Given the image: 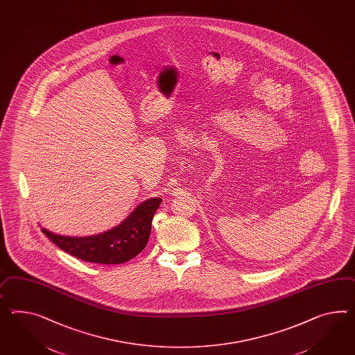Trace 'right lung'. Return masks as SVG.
<instances>
[{"label":"right lung","mask_w":355,"mask_h":355,"mask_svg":"<svg viewBox=\"0 0 355 355\" xmlns=\"http://www.w3.org/2000/svg\"><path fill=\"white\" fill-rule=\"evenodd\" d=\"M161 202L159 197L143 200L119 225L99 234L59 236L45 227H42V232L59 248L87 263H126L146 248L152 220Z\"/></svg>","instance_id":"add662e5"}]
</instances>
